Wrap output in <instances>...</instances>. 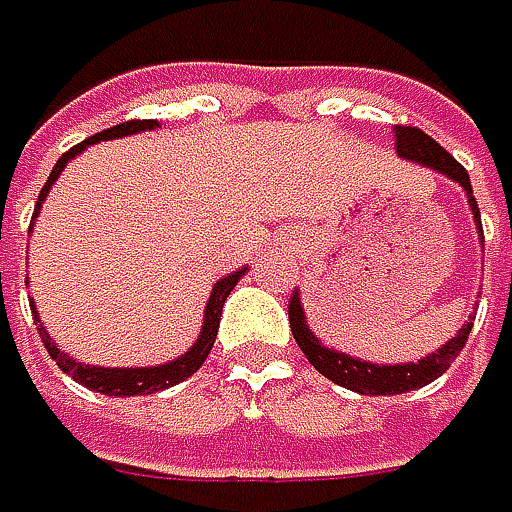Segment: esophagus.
<instances>
[{"label":"esophagus","mask_w":512,"mask_h":512,"mask_svg":"<svg viewBox=\"0 0 512 512\" xmlns=\"http://www.w3.org/2000/svg\"><path fill=\"white\" fill-rule=\"evenodd\" d=\"M279 242H282V244H296V236H282Z\"/></svg>","instance_id":"esophagus-1"}]
</instances>
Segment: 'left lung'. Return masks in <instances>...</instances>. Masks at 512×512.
<instances>
[{
  "label": "left lung",
  "mask_w": 512,
  "mask_h": 512,
  "mask_svg": "<svg viewBox=\"0 0 512 512\" xmlns=\"http://www.w3.org/2000/svg\"><path fill=\"white\" fill-rule=\"evenodd\" d=\"M395 146L397 158L403 161H412L418 167L432 169L438 175H444L449 181H455L461 190L467 192V204L473 210V221L478 236L484 239L481 233V213H478V201L473 195V184H470V175L467 169L461 167L441 143H435L429 135H423L421 129L415 126H395ZM288 320H291V334H294L296 345L302 348V354L308 357V363L320 371L322 377H328L331 383L351 389V392H360V395H403V392H415L429 386L432 380H438L444 371L452 366V360L461 354V348L467 343L470 331H473V317L470 322H464L455 337L447 340L441 348H435L432 354H426L423 360H412V363H371V360H360L354 354H345L337 351L331 345H325L311 331L308 317H305V305H302V296L299 288L291 294L288 302Z\"/></svg>",
  "instance_id": "left-lung-1"
}]
</instances>
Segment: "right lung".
Masks as SVG:
<instances>
[{
  "label": "right lung",
  "mask_w": 512,
  "mask_h": 512,
  "mask_svg": "<svg viewBox=\"0 0 512 512\" xmlns=\"http://www.w3.org/2000/svg\"><path fill=\"white\" fill-rule=\"evenodd\" d=\"M152 129H161L158 126V120H129V123H117L112 129H106V132H97V135H91L83 143H77V146H71L68 152H65L63 158L54 164L51 169V175H48V181H45V187L39 190L37 198V207H34V221H37L39 210H42V204H45V198H48V192L54 187V181L63 175V169L68 167V161H74L80 152H86L89 146L100 141H115V138H129V135H138V132H152ZM31 230H34V224H31ZM247 268L233 270V273H227L224 279H218L216 285H213V291H210V299H207V305H204V322H201V331H198V340L184 351V354H178L175 360H169V363H158V366H138V369H112V366H91V363H80V360H74V357H68L65 351L57 348V343L51 340V334L45 331V325L39 320L37 314V305H31V314H34V322H37V331L39 337H42V345L48 348V357L60 366V369L71 377V380H77L80 386H86L91 392H100V395H109V397H132V395H155V392H164L169 386H175V383H181V380H187L190 374L204 366V360H207V354H210V348L216 343V334H218V322H221V311H224V302H227V296L230 291L236 288V282L242 279Z\"/></svg>",
  "instance_id": "right-lung-1"
}]
</instances>
